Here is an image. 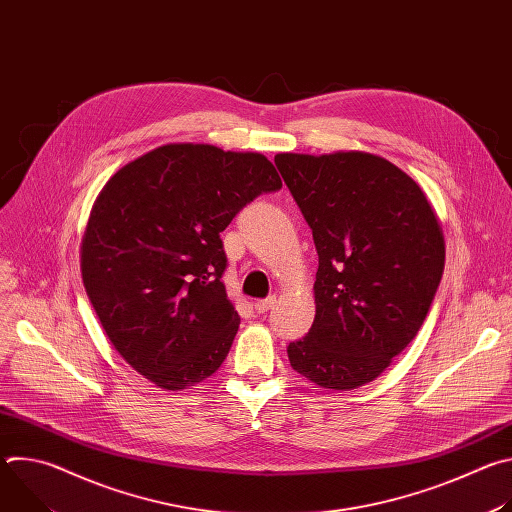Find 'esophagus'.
<instances>
[{
  "instance_id": "obj_1",
  "label": "esophagus",
  "mask_w": 512,
  "mask_h": 512,
  "mask_svg": "<svg viewBox=\"0 0 512 512\" xmlns=\"http://www.w3.org/2000/svg\"><path fill=\"white\" fill-rule=\"evenodd\" d=\"M275 304H277V298H275V296H269V298H265V300H257V302H255V310H257L259 314H265V312H269Z\"/></svg>"
}]
</instances>
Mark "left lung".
Listing matches in <instances>:
<instances>
[{"mask_svg":"<svg viewBox=\"0 0 512 512\" xmlns=\"http://www.w3.org/2000/svg\"><path fill=\"white\" fill-rule=\"evenodd\" d=\"M318 251L316 318L289 342L291 369L324 389L377 379L419 332L446 243L419 184L364 152L277 154Z\"/></svg>","mask_w":512,"mask_h":512,"instance_id":"left-lung-1","label":"left lung"}]
</instances>
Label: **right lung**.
<instances>
[{
  "mask_svg": "<svg viewBox=\"0 0 512 512\" xmlns=\"http://www.w3.org/2000/svg\"><path fill=\"white\" fill-rule=\"evenodd\" d=\"M273 164L206 143H168L101 190L81 247L87 296L127 364L166 391L218 371L239 330L221 233L263 192Z\"/></svg>",
  "mask_w": 512,
  "mask_h": 512,
  "instance_id": "1",
  "label": "right lung"
}]
</instances>
